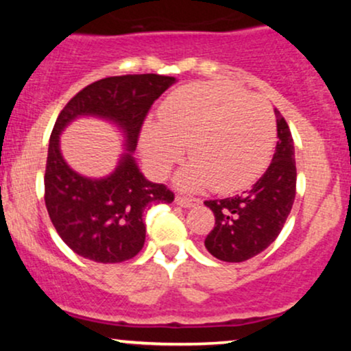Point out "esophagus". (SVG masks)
Here are the masks:
<instances>
[{
	"instance_id": "obj_1",
	"label": "esophagus",
	"mask_w": 351,
	"mask_h": 351,
	"mask_svg": "<svg viewBox=\"0 0 351 351\" xmlns=\"http://www.w3.org/2000/svg\"><path fill=\"white\" fill-rule=\"evenodd\" d=\"M175 203L181 208H193V206H196V204H199V199L186 198V196H176Z\"/></svg>"
}]
</instances>
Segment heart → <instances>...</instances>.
Wrapping results in <instances>:
<instances>
[{"mask_svg": "<svg viewBox=\"0 0 351 351\" xmlns=\"http://www.w3.org/2000/svg\"><path fill=\"white\" fill-rule=\"evenodd\" d=\"M276 142L272 108L264 97L226 82L176 88L160 107V123H147L140 150L156 178L168 175L186 143L193 160L180 173V188L213 184L231 193L252 183L267 167Z\"/></svg>", "mask_w": 351, "mask_h": 351, "instance_id": "obj_1", "label": "heart"}]
</instances>
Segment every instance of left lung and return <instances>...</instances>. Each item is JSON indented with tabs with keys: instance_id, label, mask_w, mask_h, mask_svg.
Segmentation results:
<instances>
[{
	"instance_id": "obj_1",
	"label": "left lung",
	"mask_w": 351,
	"mask_h": 351,
	"mask_svg": "<svg viewBox=\"0 0 351 351\" xmlns=\"http://www.w3.org/2000/svg\"><path fill=\"white\" fill-rule=\"evenodd\" d=\"M276 112L277 145L269 168L249 191L204 201L215 228L204 239L208 252L224 263H243L267 249L284 228L295 199V148L289 125Z\"/></svg>"
}]
</instances>
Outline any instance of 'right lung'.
I'll return each mask as SVG.
<instances>
[{
  "label": "right lung",
  "mask_w": 351,
  "mask_h": 351,
  "mask_svg": "<svg viewBox=\"0 0 351 351\" xmlns=\"http://www.w3.org/2000/svg\"><path fill=\"white\" fill-rule=\"evenodd\" d=\"M175 82V77L158 74L100 79L74 95L56 120L47 148L44 201L60 239L79 256L102 264L132 259L145 244V209L175 199L165 184L145 178L134 158L145 115ZM84 116L106 119L123 134L119 163L102 179L72 171L60 152L62 132Z\"/></svg>",
  "instance_id": "obj_1"
}]
</instances>
